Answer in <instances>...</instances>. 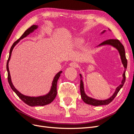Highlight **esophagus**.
Instances as JSON below:
<instances>
[{"instance_id": "34e87169", "label": "esophagus", "mask_w": 134, "mask_h": 134, "mask_svg": "<svg viewBox=\"0 0 134 134\" xmlns=\"http://www.w3.org/2000/svg\"><path fill=\"white\" fill-rule=\"evenodd\" d=\"M69 65H70V66L72 67V68H77V67H78V64L76 62H71L69 64Z\"/></svg>"}]
</instances>
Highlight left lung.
I'll return each mask as SVG.
<instances>
[{"instance_id": "8db88e82", "label": "left lung", "mask_w": 134, "mask_h": 134, "mask_svg": "<svg viewBox=\"0 0 134 134\" xmlns=\"http://www.w3.org/2000/svg\"><path fill=\"white\" fill-rule=\"evenodd\" d=\"M109 31L111 30L108 29ZM106 32V30H104L103 32H101V34H102L104 32ZM104 45H111L113 46V47L116 48V49L118 50L121 59V62H122V63L124 65V67L125 68V70L124 71V73L122 74L123 76V79L121 81V83L120 85L119 86L117 87L116 89L115 92L113 93V94L109 98H108L107 99H105V100H98V99H96L92 98L91 97H88L84 92V84H83V82L82 80V76L80 74H79L80 76V94H81V97L83 99L84 102L88 104H91L92 105V106H102V105H107L109 103H111L113 99L115 98V97L117 96V93H119L120 90H121V88H122L124 86V84L125 82V79H126V76H125V72L126 70V68H127V61L126 58V55H125V48L124 46L122 45V44L120 42L119 40H116V39H109L108 40H106L102 43H101L99 44L98 46H104Z\"/></svg>"}]
</instances>
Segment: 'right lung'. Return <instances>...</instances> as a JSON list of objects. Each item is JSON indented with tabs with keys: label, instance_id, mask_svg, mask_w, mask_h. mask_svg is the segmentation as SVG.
I'll return each mask as SVG.
<instances>
[{
	"label": "right lung",
	"instance_id": "right-lung-1",
	"mask_svg": "<svg viewBox=\"0 0 134 134\" xmlns=\"http://www.w3.org/2000/svg\"><path fill=\"white\" fill-rule=\"evenodd\" d=\"M37 28H38V26L37 25L32 26L31 27L28 28V29L24 32V34L22 35L21 37L13 43V45L10 48V52H9V56L7 63V70L8 71V83L10 85V87H11L12 90L15 93V94L19 97V98L22 101H23L24 102H25L26 104H27V105H28V106H32V107L37 106H44V105H46L51 103L52 101L54 100V99L55 98V97L56 96V94H57V89L56 88H57L58 80L60 76V74L62 72V71H60L58 72V73L56 74L53 79V81H52V86L51 87V90L50 92H48L47 94L44 95V96H41L39 97H30V96H25L16 90L15 88L13 86V83H12L11 78H10V72L9 70V66H8V64L10 59L12 50H13V48L14 47V46L16 45V44L19 42L20 40L23 39V38L26 37V36H27L30 34L32 33V32H33L34 30L37 29Z\"/></svg>",
	"mask_w": 134,
	"mask_h": 134
}]
</instances>
